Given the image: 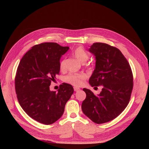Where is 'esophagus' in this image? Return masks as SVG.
I'll use <instances>...</instances> for the list:
<instances>
[{
	"label": "esophagus",
	"instance_id": "obj_1",
	"mask_svg": "<svg viewBox=\"0 0 149 149\" xmlns=\"http://www.w3.org/2000/svg\"><path fill=\"white\" fill-rule=\"evenodd\" d=\"M74 91H78L79 90H80V88H77V87H74Z\"/></svg>",
	"mask_w": 149,
	"mask_h": 149
}]
</instances>
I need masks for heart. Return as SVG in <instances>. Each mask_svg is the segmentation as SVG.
<instances>
[{
  "mask_svg": "<svg viewBox=\"0 0 149 149\" xmlns=\"http://www.w3.org/2000/svg\"><path fill=\"white\" fill-rule=\"evenodd\" d=\"M74 56L81 63H85L89 59L88 53L82 47H78L73 52ZM60 70L62 71L65 70V60L62 58L60 61ZM87 76L84 73H70L64 78V81L74 86H81L84 83Z\"/></svg>",
  "mask_w": 149,
  "mask_h": 149,
  "instance_id": "1",
  "label": "heart"
}]
</instances>
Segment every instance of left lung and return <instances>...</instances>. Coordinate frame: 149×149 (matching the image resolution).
Segmentation results:
<instances>
[{"instance_id":"8db88e82","label":"left lung","mask_w":149,"mask_h":149,"mask_svg":"<svg viewBox=\"0 0 149 149\" xmlns=\"http://www.w3.org/2000/svg\"><path fill=\"white\" fill-rule=\"evenodd\" d=\"M89 51L96 56V67L89 83L102 86L98 95L83 88V113L94 123H107L117 118L129 102L133 88V74L127 59L118 48L103 43H94Z\"/></svg>"}]
</instances>
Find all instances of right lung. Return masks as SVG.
<instances>
[{"label": "right lung", "instance_id": "obj_1", "mask_svg": "<svg viewBox=\"0 0 149 149\" xmlns=\"http://www.w3.org/2000/svg\"><path fill=\"white\" fill-rule=\"evenodd\" d=\"M53 42L36 45L26 52L18 66L15 88L20 106L40 123L52 124L59 119L74 89L70 84H60L58 92L49 86L60 74L61 56L68 50Z\"/></svg>", "mask_w": 149, "mask_h": 149}]
</instances>
